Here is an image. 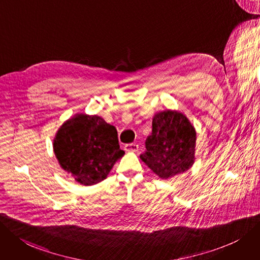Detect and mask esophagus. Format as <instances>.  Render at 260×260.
<instances>
[{
	"label": "esophagus",
	"instance_id": "34e87169",
	"mask_svg": "<svg viewBox=\"0 0 260 260\" xmlns=\"http://www.w3.org/2000/svg\"><path fill=\"white\" fill-rule=\"evenodd\" d=\"M124 149L127 151H138L139 150V145L137 143H130L124 145Z\"/></svg>",
	"mask_w": 260,
	"mask_h": 260
}]
</instances>
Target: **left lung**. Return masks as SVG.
Masks as SVG:
<instances>
[{
  "mask_svg": "<svg viewBox=\"0 0 260 260\" xmlns=\"http://www.w3.org/2000/svg\"><path fill=\"white\" fill-rule=\"evenodd\" d=\"M195 141L196 132L188 118L177 111H163L154 115L146 150L140 157L154 174L168 179L191 168Z\"/></svg>",
  "mask_w": 260,
  "mask_h": 260,
  "instance_id": "8db88e82",
  "label": "left lung"
}]
</instances>
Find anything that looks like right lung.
<instances>
[{"mask_svg":"<svg viewBox=\"0 0 260 260\" xmlns=\"http://www.w3.org/2000/svg\"><path fill=\"white\" fill-rule=\"evenodd\" d=\"M53 147L61 168L84 185L105 179L124 153L119 148L116 128L86 114H77L60 127Z\"/></svg>","mask_w":260,"mask_h":260,"instance_id":"obj_1","label":"right lung"}]
</instances>
